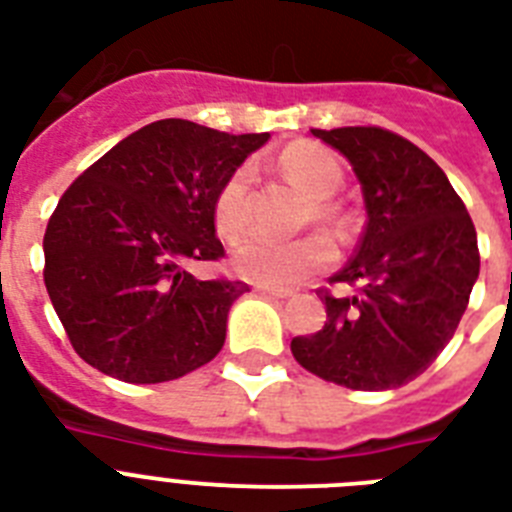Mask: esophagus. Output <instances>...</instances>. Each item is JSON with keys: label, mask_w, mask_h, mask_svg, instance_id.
Listing matches in <instances>:
<instances>
[{"label": "esophagus", "mask_w": 512, "mask_h": 512, "mask_svg": "<svg viewBox=\"0 0 512 512\" xmlns=\"http://www.w3.org/2000/svg\"><path fill=\"white\" fill-rule=\"evenodd\" d=\"M257 295H265V297H289L292 292L289 289H279V287H263V284H257L255 287Z\"/></svg>", "instance_id": "obj_1"}]
</instances>
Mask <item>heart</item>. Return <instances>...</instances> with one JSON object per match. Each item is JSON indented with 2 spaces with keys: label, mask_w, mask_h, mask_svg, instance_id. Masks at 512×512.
I'll list each match as a JSON object with an SVG mask.
<instances>
[{
  "label": "heart",
  "mask_w": 512,
  "mask_h": 512,
  "mask_svg": "<svg viewBox=\"0 0 512 512\" xmlns=\"http://www.w3.org/2000/svg\"><path fill=\"white\" fill-rule=\"evenodd\" d=\"M279 170L313 196V215L321 223L342 231L348 225L345 209L337 204L332 196L342 185V167L329 154L327 148L311 140H297L289 143L279 154ZM249 188H252V170L239 167L225 177L220 191L215 196V228L223 239H239L247 231L252 220V207H249ZM335 263V247L327 236L311 233L295 241H279L252 233L241 239L231 252L233 271L241 279L255 281L263 287H289L297 281L308 279L313 273L327 271Z\"/></svg>",
  "instance_id": "obj_1"
}]
</instances>
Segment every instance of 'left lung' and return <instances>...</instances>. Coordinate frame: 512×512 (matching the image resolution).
I'll return each mask as SVG.
<instances>
[{
    "mask_svg": "<svg viewBox=\"0 0 512 512\" xmlns=\"http://www.w3.org/2000/svg\"><path fill=\"white\" fill-rule=\"evenodd\" d=\"M356 172L366 228L319 295L327 324L295 337L297 364L350 390H390L422 374L454 337L478 279L476 225L444 170L382 127L313 130Z\"/></svg>",
    "mask_w": 512,
    "mask_h": 512,
    "instance_id": "8db88e82",
    "label": "left lung"
}]
</instances>
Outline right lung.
I'll return each mask as SVG.
<instances>
[{"label": "right lung", "mask_w": 512, "mask_h": 512, "mask_svg": "<svg viewBox=\"0 0 512 512\" xmlns=\"http://www.w3.org/2000/svg\"><path fill=\"white\" fill-rule=\"evenodd\" d=\"M268 132L185 119L132 132L60 196L44 233V287L74 350L124 382H167L220 353L244 281H199L220 260L215 196Z\"/></svg>", "instance_id": "add662e5"}]
</instances>
